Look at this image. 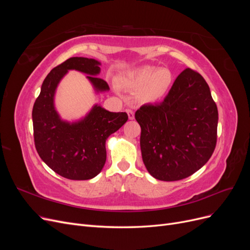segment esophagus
I'll return each mask as SVG.
<instances>
[{
  "mask_svg": "<svg viewBox=\"0 0 250 250\" xmlns=\"http://www.w3.org/2000/svg\"><path fill=\"white\" fill-rule=\"evenodd\" d=\"M126 112H127V115H128V118H129L130 120H133L134 119V112H133V110L132 109H126Z\"/></svg>",
  "mask_w": 250,
  "mask_h": 250,
  "instance_id": "obj_1",
  "label": "esophagus"
}]
</instances>
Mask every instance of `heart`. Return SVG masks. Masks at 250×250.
Listing matches in <instances>:
<instances>
[{
	"label": "heart",
	"instance_id": "b5f03b06",
	"mask_svg": "<svg viewBox=\"0 0 250 250\" xmlns=\"http://www.w3.org/2000/svg\"><path fill=\"white\" fill-rule=\"evenodd\" d=\"M172 80V73L168 69L145 65L128 74L123 83L133 90H141L142 101L153 102L167 93Z\"/></svg>",
	"mask_w": 250,
	"mask_h": 250
}]
</instances>
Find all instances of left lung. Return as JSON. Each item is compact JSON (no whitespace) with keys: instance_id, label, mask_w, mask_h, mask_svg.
Listing matches in <instances>:
<instances>
[{"instance_id":"8db88e82","label":"left lung","mask_w":250,"mask_h":250,"mask_svg":"<svg viewBox=\"0 0 250 250\" xmlns=\"http://www.w3.org/2000/svg\"><path fill=\"white\" fill-rule=\"evenodd\" d=\"M143 162L154 178L191 176L216 148L218 108L207 81L190 67L181 72L160 104L135 111Z\"/></svg>"}]
</instances>
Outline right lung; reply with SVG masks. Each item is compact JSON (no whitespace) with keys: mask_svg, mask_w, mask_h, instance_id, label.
Masks as SVG:
<instances>
[{"mask_svg":"<svg viewBox=\"0 0 250 250\" xmlns=\"http://www.w3.org/2000/svg\"><path fill=\"white\" fill-rule=\"evenodd\" d=\"M100 62L85 57H71L55 66L44 78L40 96L33 105V137L37 153L55 173L67 179L87 180L99 174L106 162L105 142L122 127L126 112H110L94 106L80 122L70 124L60 120L54 108L55 89L66 72L88 74L97 90H107V82L97 77Z\"/></svg>","mask_w":250,"mask_h":250,"instance_id":"add662e5","label":"right lung"}]
</instances>
